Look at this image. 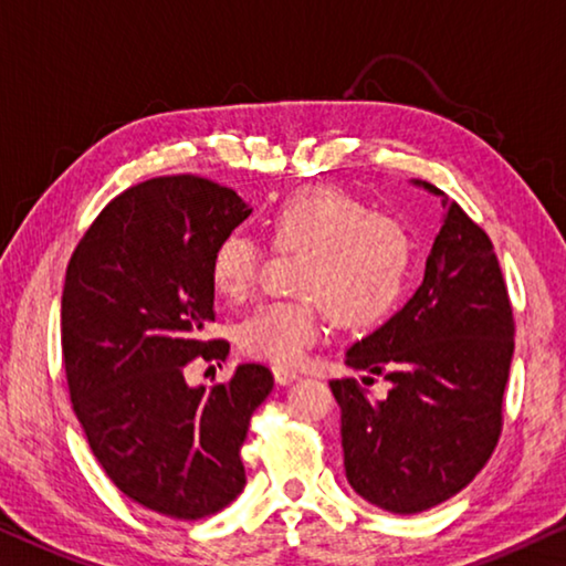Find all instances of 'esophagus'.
<instances>
[{
    "mask_svg": "<svg viewBox=\"0 0 566 566\" xmlns=\"http://www.w3.org/2000/svg\"><path fill=\"white\" fill-rule=\"evenodd\" d=\"M272 373H274V380H276V385H292L294 380L300 378L297 373L290 370V367H282V365H274V367H272Z\"/></svg>",
    "mask_w": 566,
    "mask_h": 566,
    "instance_id": "34e87169",
    "label": "esophagus"
}]
</instances>
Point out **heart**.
<instances>
[{"label": "heart", "mask_w": 566, "mask_h": 566, "mask_svg": "<svg viewBox=\"0 0 566 566\" xmlns=\"http://www.w3.org/2000/svg\"><path fill=\"white\" fill-rule=\"evenodd\" d=\"M274 249L300 251L302 297L266 302L237 327L247 355L274 365H297L319 335V317L339 327L378 322L406 290L412 244L398 219L373 213L357 196L335 186H310L282 196L264 213ZM264 247L244 231H229L211 254V284L241 302L254 290Z\"/></svg>", "instance_id": "b5f03b06"}]
</instances>
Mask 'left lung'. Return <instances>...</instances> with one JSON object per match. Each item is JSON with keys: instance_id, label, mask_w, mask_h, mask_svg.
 <instances>
[{"instance_id": "1", "label": "left lung", "mask_w": 566, "mask_h": 566, "mask_svg": "<svg viewBox=\"0 0 566 566\" xmlns=\"http://www.w3.org/2000/svg\"><path fill=\"white\" fill-rule=\"evenodd\" d=\"M412 184L446 209L423 284L345 355L353 370L385 375L388 398L373 400L353 378L329 382L349 486L390 514L443 504L486 465L514 355V315L486 231L441 188Z\"/></svg>"}]
</instances>
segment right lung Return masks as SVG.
Wrapping results in <instances>:
<instances>
[{
  "mask_svg": "<svg viewBox=\"0 0 566 566\" xmlns=\"http://www.w3.org/2000/svg\"><path fill=\"white\" fill-rule=\"evenodd\" d=\"M251 213L227 186L160 176L113 199L80 239L62 290V360L93 455L125 496L203 518L244 491L249 420L274 388L264 365L191 388L186 367L223 360L211 254Z\"/></svg>",
  "mask_w": 566,
  "mask_h": 566,
  "instance_id": "right-lung-1",
  "label": "right lung"
}]
</instances>
